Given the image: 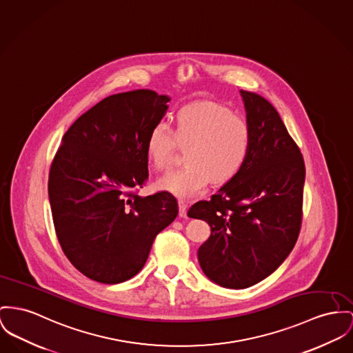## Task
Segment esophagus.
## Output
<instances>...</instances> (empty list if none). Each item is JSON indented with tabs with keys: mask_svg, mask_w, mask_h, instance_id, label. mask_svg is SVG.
Here are the masks:
<instances>
[{
	"mask_svg": "<svg viewBox=\"0 0 353 353\" xmlns=\"http://www.w3.org/2000/svg\"><path fill=\"white\" fill-rule=\"evenodd\" d=\"M178 206H179V216H186V214H188V202L181 199L178 202Z\"/></svg>",
	"mask_w": 353,
	"mask_h": 353,
	"instance_id": "34e87169",
	"label": "esophagus"
}]
</instances>
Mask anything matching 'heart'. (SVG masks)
<instances>
[{"label": "heart", "instance_id": "b5f03b06", "mask_svg": "<svg viewBox=\"0 0 353 353\" xmlns=\"http://www.w3.org/2000/svg\"><path fill=\"white\" fill-rule=\"evenodd\" d=\"M178 144L188 145V165L167 172L157 186L179 198H190L202 192L212 179L225 183L234 178L248 161L252 131L248 121L229 108L196 103L176 112L175 131L165 121L152 125L145 141L148 163L159 171L170 168Z\"/></svg>", "mask_w": 353, "mask_h": 353}]
</instances>
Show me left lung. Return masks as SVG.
I'll return each mask as SVG.
<instances>
[{
	"instance_id": "8db88e82",
	"label": "left lung",
	"mask_w": 353,
	"mask_h": 353,
	"mask_svg": "<svg viewBox=\"0 0 353 353\" xmlns=\"http://www.w3.org/2000/svg\"><path fill=\"white\" fill-rule=\"evenodd\" d=\"M252 147L242 170L188 210L212 234L198 249L203 273L223 288L245 289L270 276L293 250L303 219L305 165L276 108L239 91Z\"/></svg>"
}]
</instances>
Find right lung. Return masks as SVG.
Here are the masks:
<instances>
[{"mask_svg":"<svg viewBox=\"0 0 353 353\" xmlns=\"http://www.w3.org/2000/svg\"><path fill=\"white\" fill-rule=\"evenodd\" d=\"M170 97L150 90L111 94L64 134L50 165L54 230L72 265L101 283L139 273L155 236L178 215L167 191L137 194L148 178L145 141Z\"/></svg>","mask_w":353,"mask_h":353,"instance_id":"1","label":"right lung"}]
</instances>
